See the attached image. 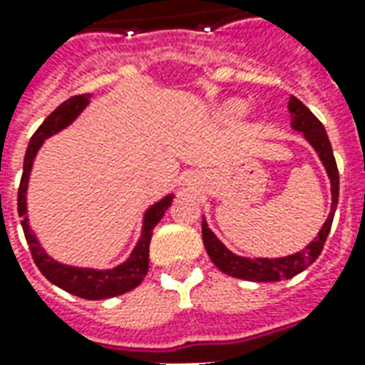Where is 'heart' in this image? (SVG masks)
I'll use <instances>...</instances> for the list:
<instances>
[{"mask_svg": "<svg viewBox=\"0 0 365 365\" xmlns=\"http://www.w3.org/2000/svg\"><path fill=\"white\" fill-rule=\"evenodd\" d=\"M245 111H246V107L242 101H230V103L227 105V113L232 115V117H240Z\"/></svg>", "mask_w": 365, "mask_h": 365, "instance_id": "heart-1", "label": "heart"}]
</instances>
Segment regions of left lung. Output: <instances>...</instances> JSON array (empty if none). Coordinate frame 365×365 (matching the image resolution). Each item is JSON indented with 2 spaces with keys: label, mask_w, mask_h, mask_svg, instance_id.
I'll list each match as a JSON object with an SVG mask.
<instances>
[{
  "label": "left lung",
  "mask_w": 365,
  "mask_h": 365,
  "mask_svg": "<svg viewBox=\"0 0 365 365\" xmlns=\"http://www.w3.org/2000/svg\"><path fill=\"white\" fill-rule=\"evenodd\" d=\"M287 109L291 113V127L295 128L297 133H301L307 143L313 146V150L319 154L322 166L329 174L330 193H332L330 213L329 219L324 221L319 235L314 237L311 245L305 246L301 252L282 256V258H246V256H237L235 252H230L219 238L215 237V232L209 229V225L203 219V222H201L203 245H205V250L211 262L225 274L238 277V279H246V282H282V279H289L293 275L301 274L303 269L309 268L321 256L322 246L327 242L330 225H332L334 211H336L338 205V168L327 130L322 127L321 120L317 119L313 113L299 101L297 97H289Z\"/></svg>",
  "instance_id": "1"
}]
</instances>
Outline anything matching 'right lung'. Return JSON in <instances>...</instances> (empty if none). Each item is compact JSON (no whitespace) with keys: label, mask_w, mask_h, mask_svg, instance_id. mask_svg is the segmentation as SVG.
Instances as JSON below:
<instances>
[{"label":"right lung","mask_w":365,"mask_h":365,"mask_svg":"<svg viewBox=\"0 0 365 365\" xmlns=\"http://www.w3.org/2000/svg\"><path fill=\"white\" fill-rule=\"evenodd\" d=\"M90 93H83V96H74L66 99L64 103L58 105L54 111L43 120V125L36 128V133L31 138V143L25 152V162H23V175H21V185L19 193H17V211L19 217H23L21 227L27 238V245L33 254V260H35L36 268L41 269V274L52 282L54 285H58L60 289L72 293L76 297L82 299H109L123 295L127 291L135 289L138 283L143 282L144 275L148 272V248H150V238H152V229L160 222V219L164 217L166 209L172 205L174 201V193H170L166 197H162L156 201L154 205H150L144 211L143 219V230H140V238L133 248V252L128 256L127 260L115 266L111 269H93V268H78V266H68L62 262H56L51 258L46 250H44L36 235L31 230L27 217V187H29V178H31V170L35 164V158L41 146L44 144L46 138H51L52 135H56L60 130H64L70 127L80 113L88 107L90 103Z\"/></svg>","instance_id":"obj_1"}]
</instances>
